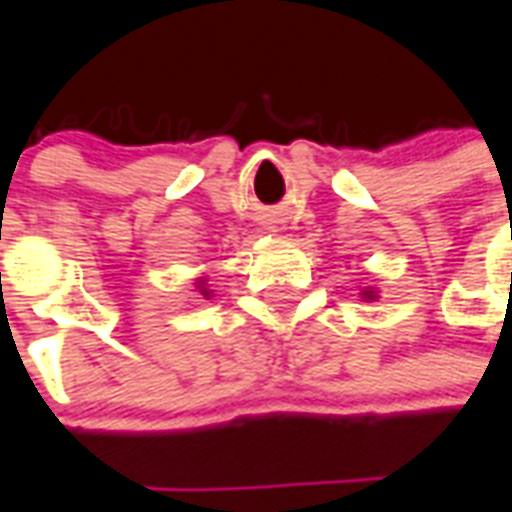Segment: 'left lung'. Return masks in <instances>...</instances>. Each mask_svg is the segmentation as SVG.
I'll return each instance as SVG.
<instances>
[{"label":"left lung","instance_id":"left-lung-1","mask_svg":"<svg viewBox=\"0 0 512 512\" xmlns=\"http://www.w3.org/2000/svg\"><path fill=\"white\" fill-rule=\"evenodd\" d=\"M361 295H364L366 300H374V297H377V292H374V289H364V292H361Z\"/></svg>","mask_w":512,"mask_h":512}]
</instances>
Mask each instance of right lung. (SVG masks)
<instances>
[{"mask_svg": "<svg viewBox=\"0 0 512 512\" xmlns=\"http://www.w3.org/2000/svg\"><path fill=\"white\" fill-rule=\"evenodd\" d=\"M196 284H199V292H201V295H204V297L212 295V292H209V289H207V284H204V279H199V281H196Z\"/></svg>", "mask_w": 512, "mask_h": 512, "instance_id": "1", "label": "right lung"}]
</instances>
